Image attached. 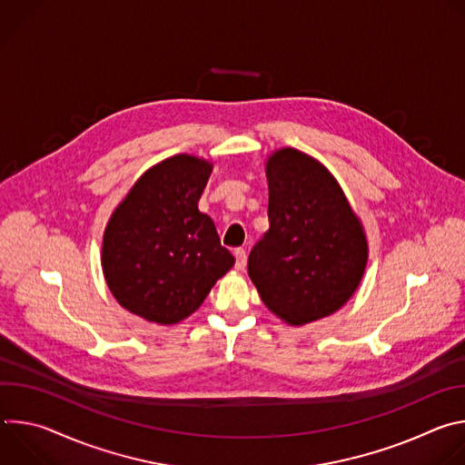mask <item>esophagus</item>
Masks as SVG:
<instances>
[{
	"instance_id": "esophagus-1",
	"label": "esophagus",
	"mask_w": 465,
	"mask_h": 465,
	"mask_svg": "<svg viewBox=\"0 0 465 465\" xmlns=\"http://www.w3.org/2000/svg\"><path fill=\"white\" fill-rule=\"evenodd\" d=\"M233 255H235V269L237 271H244V267H246V252L242 248H237L233 252Z\"/></svg>"
}]
</instances>
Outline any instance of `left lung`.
<instances>
[{
  "label": "left lung",
  "mask_w": 465,
  "mask_h": 465,
  "mask_svg": "<svg viewBox=\"0 0 465 465\" xmlns=\"http://www.w3.org/2000/svg\"><path fill=\"white\" fill-rule=\"evenodd\" d=\"M271 228L252 248L248 276L289 325L337 312L368 262L364 226L337 178L316 158L283 147L264 162Z\"/></svg>",
  "instance_id": "left-lung-1"
}]
</instances>
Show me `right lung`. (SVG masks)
<instances>
[{"instance_id": "add662e5", "label": "right lung", "mask_w": 465, "mask_h": 465, "mask_svg": "<svg viewBox=\"0 0 465 465\" xmlns=\"http://www.w3.org/2000/svg\"><path fill=\"white\" fill-rule=\"evenodd\" d=\"M212 171V162L194 154L165 158L136 180L110 215L101 264L123 309L153 323H178L233 267L213 221L198 210Z\"/></svg>"}]
</instances>
